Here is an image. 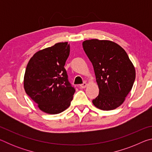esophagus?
Wrapping results in <instances>:
<instances>
[{
  "instance_id": "34e87169",
  "label": "esophagus",
  "mask_w": 152,
  "mask_h": 152,
  "mask_svg": "<svg viewBox=\"0 0 152 152\" xmlns=\"http://www.w3.org/2000/svg\"><path fill=\"white\" fill-rule=\"evenodd\" d=\"M86 85H87V84H86V82H84V83H82V84L80 85V87L81 88H86Z\"/></svg>"
}]
</instances>
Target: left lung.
Segmentation results:
<instances>
[{
	"instance_id": "1",
	"label": "left lung",
	"mask_w": 152,
	"mask_h": 152,
	"mask_svg": "<svg viewBox=\"0 0 152 152\" xmlns=\"http://www.w3.org/2000/svg\"><path fill=\"white\" fill-rule=\"evenodd\" d=\"M82 46L93 66L99 88L92 103L103 110L116 109L124 102L135 79V68L127 53L108 40H86Z\"/></svg>"
}]
</instances>
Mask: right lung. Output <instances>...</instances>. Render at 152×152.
<instances>
[{
    "mask_svg": "<svg viewBox=\"0 0 152 152\" xmlns=\"http://www.w3.org/2000/svg\"><path fill=\"white\" fill-rule=\"evenodd\" d=\"M70 55L68 42L56 43L37 51L30 59L24 77V88L42 111L58 114L70 105L75 88L64 68Z\"/></svg>",
    "mask_w": 152,
    "mask_h": 152,
    "instance_id": "1",
    "label": "right lung"
}]
</instances>
